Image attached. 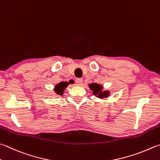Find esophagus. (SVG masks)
Wrapping results in <instances>:
<instances>
[{
	"mask_svg": "<svg viewBox=\"0 0 160 160\" xmlns=\"http://www.w3.org/2000/svg\"><path fill=\"white\" fill-rule=\"evenodd\" d=\"M76 82H77V83L78 84V85H79V86H81V84H82L83 79H81V78H77V79H76Z\"/></svg>",
	"mask_w": 160,
	"mask_h": 160,
	"instance_id": "1",
	"label": "esophagus"
}]
</instances>
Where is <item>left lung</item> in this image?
<instances>
[{"label": "left lung", "mask_w": 160, "mask_h": 160, "mask_svg": "<svg viewBox=\"0 0 160 160\" xmlns=\"http://www.w3.org/2000/svg\"><path fill=\"white\" fill-rule=\"evenodd\" d=\"M90 88L93 91V94L94 95H98V98H107L108 95V91H105V92H102V86L99 85L98 83H91L89 85Z\"/></svg>", "instance_id": "8db88e82"}]
</instances>
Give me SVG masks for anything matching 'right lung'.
<instances>
[{"label":"right lung","mask_w":160,"mask_h":160,"mask_svg":"<svg viewBox=\"0 0 160 160\" xmlns=\"http://www.w3.org/2000/svg\"><path fill=\"white\" fill-rule=\"evenodd\" d=\"M70 83V82H69ZM69 83L68 81H61V82H60L59 84H57L56 85L55 88H54V90H55V92H56L57 95H62V92L64 91V90L67 88V86L69 85Z\"/></svg>","instance_id":"right-lung-1"}]
</instances>
